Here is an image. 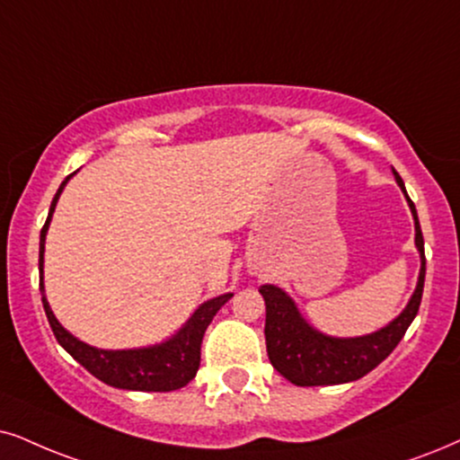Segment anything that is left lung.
<instances>
[{"label":"left lung","mask_w":460,"mask_h":460,"mask_svg":"<svg viewBox=\"0 0 460 460\" xmlns=\"http://www.w3.org/2000/svg\"><path fill=\"white\" fill-rule=\"evenodd\" d=\"M394 172V170H393ZM401 190L405 193V184L397 172H394ZM408 197V193H405ZM410 210L414 214L416 223V246L420 252V276L418 287L411 295L408 307L399 314L388 327L377 333L352 337V340H337L314 331L304 318L299 316L297 307L284 290L271 284H263L259 293L265 299V341L267 357H270L273 369L293 382L295 386H329L344 385V382L358 380L367 376L371 369L391 354L401 337L416 318L420 307L424 271H427V259H424V240L420 223H418L414 201L408 197Z\"/></svg>","instance_id":"left-lung-1"}]
</instances>
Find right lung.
<instances>
[{
  "label": "right lung",
  "mask_w": 460,
  "mask_h": 460,
  "mask_svg": "<svg viewBox=\"0 0 460 460\" xmlns=\"http://www.w3.org/2000/svg\"><path fill=\"white\" fill-rule=\"evenodd\" d=\"M74 173L63 180L59 190H57L55 199L50 203L49 218L42 226L40 234V293H42V304L46 318H49L52 333L57 341L78 360L83 367L97 377V380L106 382L110 386L125 388V391H146V393H167L178 391V388L187 386L193 380L197 369H199L201 360V340L206 333L208 324L217 316V312L229 301L234 295L226 293L217 299L206 301L199 310L193 314V318L187 323V327L180 329L178 335H173L170 341L153 348H137V350H97L75 340L61 327L59 321L52 314L49 301L44 297V282H42V263H44V242L46 231H49L50 217L55 212L57 199H59L63 187Z\"/></svg>",
  "instance_id": "obj_1"
}]
</instances>
